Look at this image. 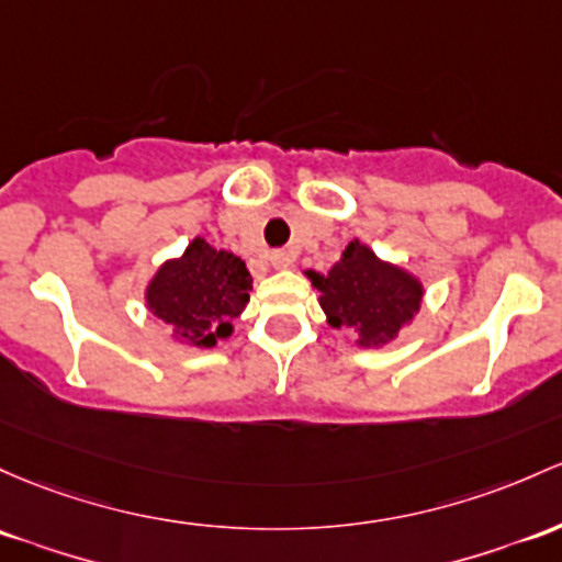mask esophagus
I'll list each match as a JSON object with an SVG mask.
<instances>
[{"label": "esophagus", "instance_id": "1", "mask_svg": "<svg viewBox=\"0 0 562 562\" xmlns=\"http://www.w3.org/2000/svg\"><path fill=\"white\" fill-rule=\"evenodd\" d=\"M269 261H271V267L288 269L295 261V256H293V250H271Z\"/></svg>", "mask_w": 562, "mask_h": 562}]
</instances>
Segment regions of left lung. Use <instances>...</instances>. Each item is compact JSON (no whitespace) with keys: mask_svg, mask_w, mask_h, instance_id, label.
Instances as JSON below:
<instances>
[{"mask_svg":"<svg viewBox=\"0 0 562 562\" xmlns=\"http://www.w3.org/2000/svg\"><path fill=\"white\" fill-rule=\"evenodd\" d=\"M328 323L333 328H355L362 347L392 341L422 306V285L405 269L375 258L366 245L349 243L341 261L328 274H314Z\"/></svg>","mask_w":562,"mask_h":562,"instance_id":"left-lung-1","label":"left lung"}]
</instances>
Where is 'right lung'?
<instances>
[{"mask_svg": "<svg viewBox=\"0 0 562 562\" xmlns=\"http://www.w3.org/2000/svg\"><path fill=\"white\" fill-rule=\"evenodd\" d=\"M146 301L172 338L215 347L218 338L232 336V319L250 301V271L234 252L196 237L181 258L157 271Z\"/></svg>", "mask_w": 562, "mask_h": 562, "instance_id": "1", "label": "right lung"}]
</instances>
